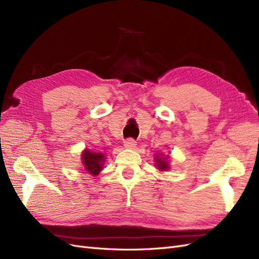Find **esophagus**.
<instances>
[{"label": "esophagus", "mask_w": 259, "mask_h": 259, "mask_svg": "<svg viewBox=\"0 0 259 259\" xmlns=\"http://www.w3.org/2000/svg\"><path fill=\"white\" fill-rule=\"evenodd\" d=\"M136 145H137L136 142L133 138H128L124 142V146H125V148H127V149H134L136 147Z\"/></svg>", "instance_id": "34e87169"}]
</instances>
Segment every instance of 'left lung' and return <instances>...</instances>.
Returning a JSON list of instances; mask_svg holds the SVG:
<instances>
[{
    "instance_id": "left-lung-1",
    "label": "left lung",
    "mask_w": 259,
    "mask_h": 259,
    "mask_svg": "<svg viewBox=\"0 0 259 259\" xmlns=\"http://www.w3.org/2000/svg\"><path fill=\"white\" fill-rule=\"evenodd\" d=\"M155 162H156V166H158L159 169L165 170V169L168 168V163H167V161H166V158L162 159V158H158V156H156Z\"/></svg>"
}]
</instances>
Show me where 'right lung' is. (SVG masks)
I'll return each instance as SVG.
<instances>
[{
  "instance_id": "1",
  "label": "right lung",
  "mask_w": 259,
  "mask_h": 259,
  "mask_svg": "<svg viewBox=\"0 0 259 259\" xmlns=\"http://www.w3.org/2000/svg\"><path fill=\"white\" fill-rule=\"evenodd\" d=\"M82 160L86 170L94 176L99 174V171L103 168V162H105L103 153L91 152L89 150H85L83 152Z\"/></svg>"
}]
</instances>
